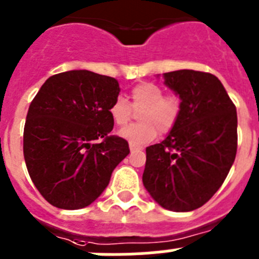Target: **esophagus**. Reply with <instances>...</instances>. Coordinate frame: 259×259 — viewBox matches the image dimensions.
I'll use <instances>...</instances> for the list:
<instances>
[{
  "label": "esophagus",
  "mask_w": 259,
  "mask_h": 259,
  "mask_svg": "<svg viewBox=\"0 0 259 259\" xmlns=\"http://www.w3.org/2000/svg\"><path fill=\"white\" fill-rule=\"evenodd\" d=\"M130 150H131V152H137V150H141V148L140 146L134 145V144H130Z\"/></svg>",
  "instance_id": "34e87169"
}]
</instances>
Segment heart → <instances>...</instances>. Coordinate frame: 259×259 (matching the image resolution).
<instances>
[{
	"label": "heart",
	"instance_id": "b5f03b06",
	"mask_svg": "<svg viewBox=\"0 0 259 259\" xmlns=\"http://www.w3.org/2000/svg\"><path fill=\"white\" fill-rule=\"evenodd\" d=\"M131 105L123 97H116L109 109L111 120L118 127H124L134 116V110L139 111L141 123L132 124L119 132V135L134 145L150 143L162 134L171 131L178 122L182 102L178 96H164L163 89L154 83L144 81L132 88Z\"/></svg>",
	"mask_w": 259,
	"mask_h": 259
}]
</instances>
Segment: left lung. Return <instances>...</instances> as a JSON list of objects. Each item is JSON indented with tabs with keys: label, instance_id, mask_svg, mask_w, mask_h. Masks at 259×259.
Segmentation results:
<instances>
[{
	"label": "left lung",
	"instance_id": "left-lung-1",
	"mask_svg": "<svg viewBox=\"0 0 259 259\" xmlns=\"http://www.w3.org/2000/svg\"><path fill=\"white\" fill-rule=\"evenodd\" d=\"M182 102L162 143L146 148L144 187L171 211H192L221 188L237 150V114L217 76L194 70L163 74Z\"/></svg>",
	"mask_w": 259,
	"mask_h": 259
}]
</instances>
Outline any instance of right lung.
I'll return each mask as SVG.
<instances>
[{
  "mask_svg": "<svg viewBox=\"0 0 259 259\" xmlns=\"http://www.w3.org/2000/svg\"><path fill=\"white\" fill-rule=\"evenodd\" d=\"M119 92L114 77L72 70L50 76L29 105L24 161L35 187L53 206L77 210L95 202L130 153L124 139L110 136L114 122L109 109Z\"/></svg>",
  "mask_w": 259,
  "mask_h": 259,
  "instance_id": "add662e5",
  "label": "right lung"
}]
</instances>
